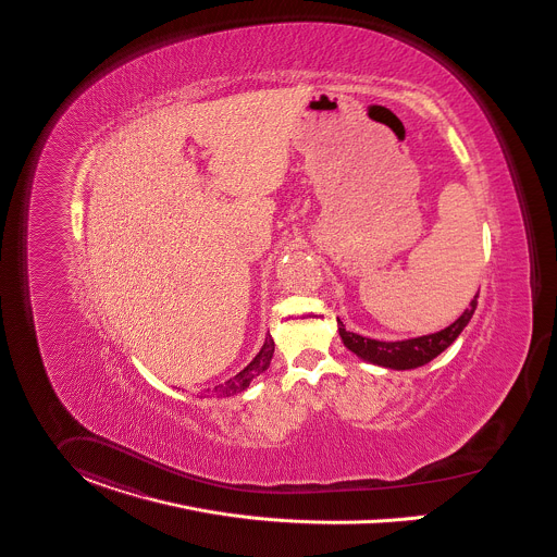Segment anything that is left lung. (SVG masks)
Instances as JSON below:
<instances>
[{"label": "left lung", "mask_w": 557, "mask_h": 557, "mask_svg": "<svg viewBox=\"0 0 557 557\" xmlns=\"http://www.w3.org/2000/svg\"><path fill=\"white\" fill-rule=\"evenodd\" d=\"M478 297L480 294L471 299L469 308L449 327H445L437 334L420 335V337H409L399 342H380V339H371V337L348 332L339 319H337V332L344 346L368 363L388 368V370H416L433 361L437 355H442L445 348L462 334V330L469 325L478 308Z\"/></svg>", "instance_id": "8db88e82"}]
</instances>
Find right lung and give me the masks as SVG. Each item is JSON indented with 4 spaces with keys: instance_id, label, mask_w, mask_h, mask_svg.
<instances>
[{
    "instance_id": "obj_1",
    "label": "right lung",
    "mask_w": 557,
    "mask_h": 557,
    "mask_svg": "<svg viewBox=\"0 0 557 557\" xmlns=\"http://www.w3.org/2000/svg\"><path fill=\"white\" fill-rule=\"evenodd\" d=\"M272 355H274V339H272V335L268 334L260 352L253 357V361H251L245 370L238 371L236 375H232L230 380H225L223 384L215 386L213 393H215L218 397H232V395H238V393L247 391L249 384L270 368Z\"/></svg>"
}]
</instances>
